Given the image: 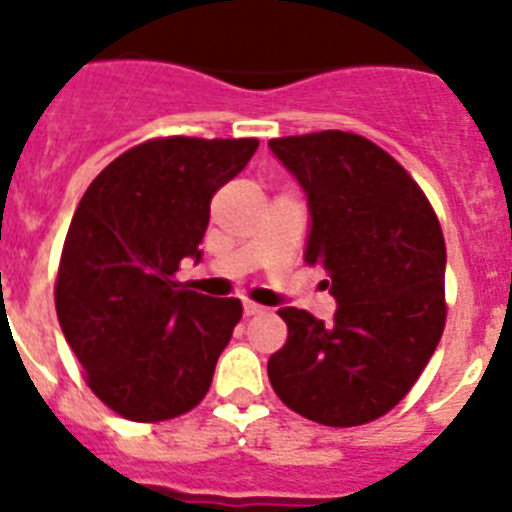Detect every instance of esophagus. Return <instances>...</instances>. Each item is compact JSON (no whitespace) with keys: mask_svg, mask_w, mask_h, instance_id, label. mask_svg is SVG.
Here are the masks:
<instances>
[{"mask_svg":"<svg viewBox=\"0 0 512 512\" xmlns=\"http://www.w3.org/2000/svg\"><path fill=\"white\" fill-rule=\"evenodd\" d=\"M261 312H264V307L256 305V302H246V305H243V315H246V318H253V315H261Z\"/></svg>","mask_w":512,"mask_h":512,"instance_id":"esophagus-1","label":"esophagus"}]
</instances>
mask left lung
Instances as JSON below:
<instances>
[{
    "mask_svg": "<svg viewBox=\"0 0 512 512\" xmlns=\"http://www.w3.org/2000/svg\"><path fill=\"white\" fill-rule=\"evenodd\" d=\"M269 146L307 192L305 264L328 274L338 302L333 323L279 310L287 343L271 354L269 382L307 420L372 423L413 390L441 341V223L413 176L364 135L320 130Z\"/></svg>",
    "mask_w": 512,
    "mask_h": 512,
    "instance_id": "left-lung-1",
    "label": "left lung"
}]
</instances>
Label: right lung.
<instances>
[{
	"label": "right lung",
	"instance_id": "right-lung-1",
	"mask_svg": "<svg viewBox=\"0 0 512 512\" xmlns=\"http://www.w3.org/2000/svg\"><path fill=\"white\" fill-rule=\"evenodd\" d=\"M256 138H151L89 184L63 241L56 312L89 390L122 418L161 423L202 402L243 315L235 297L176 282L200 259L210 202Z\"/></svg>",
	"mask_w": 512,
	"mask_h": 512
}]
</instances>
